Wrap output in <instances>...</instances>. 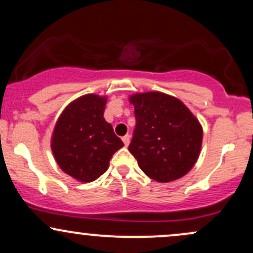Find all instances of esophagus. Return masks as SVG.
I'll list each match as a JSON object with an SVG mask.
<instances>
[{
  "label": "esophagus",
  "instance_id": "34e87169",
  "mask_svg": "<svg viewBox=\"0 0 253 253\" xmlns=\"http://www.w3.org/2000/svg\"><path fill=\"white\" fill-rule=\"evenodd\" d=\"M123 141H124L125 146H128V145H129V141H130V136H129L128 134L125 135V136H123Z\"/></svg>",
  "mask_w": 253,
  "mask_h": 253
}]
</instances>
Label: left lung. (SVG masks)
<instances>
[{"instance_id": "8db88e82", "label": "left lung", "mask_w": 253, "mask_h": 253, "mask_svg": "<svg viewBox=\"0 0 253 253\" xmlns=\"http://www.w3.org/2000/svg\"><path fill=\"white\" fill-rule=\"evenodd\" d=\"M135 128L128 150L150 178L168 183L190 171L199 158L203 130L178 98L159 91L129 96Z\"/></svg>"}]
</instances>
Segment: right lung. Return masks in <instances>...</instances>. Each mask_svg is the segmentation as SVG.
<instances>
[{
  "label": "right lung",
  "mask_w": 253,
  "mask_h": 253,
  "mask_svg": "<svg viewBox=\"0 0 253 253\" xmlns=\"http://www.w3.org/2000/svg\"><path fill=\"white\" fill-rule=\"evenodd\" d=\"M106 96L88 94L63 110L54 126L51 149L64 172L80 182L104 173L113 155L124 146L103 118Z\"/></svg>",
  "instance_id": "obj_1"
}]
</instances>
